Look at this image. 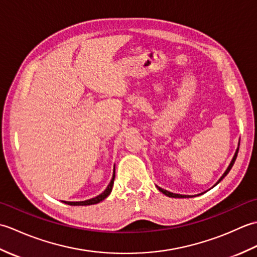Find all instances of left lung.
<instances>
[{
  "label": "left lung",
  "instance_id": "left-lung-1",
  "mask_svg": "<svg viewBox=\"0 0 257 257\" xmlns=\"http://www.w3.org/2000/svg\"><path fill=\"white\" fill-rule=\"evenodd\" d=\"M238 147H239V144H238V146H237V149H236V151H235V154H234V156H233V159H232V161H231V163L230 165H228V167H227V169L225 170V172L222 174V177L219 179V181H217L214 185H213V187H215L216 184H219L223 179H224L226 176H227V173L230 172V170L232 169V167H233V165H234V162H235V160H236V157H237V154H238ZM212 187V188H213ZM157 188H158V190L160 191V192H162L163 194L165 195H167V196H169V198H191V196L192 195H182V194H177V193H172V192H170V191H167V190H165V189H162V188H160V187H158L157 185ZM206 192V191H205ZM200 194H203V193H200ZM200 194H198V195H200Z\"/></svg>",
  "mask_w": 257,
  "mask_h": 257
}]
</instances>
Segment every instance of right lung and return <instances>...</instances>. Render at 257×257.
<instances>
[{"label":"right lung","mask_w":257,"mask_h":257,"mask_svg":"<svg viewBox=\"0 0 257 257\" xmlns=\"http://www.w3.org/2000/svg\"><path fill=\"white\" fill-rule=\"evenodd\" d=\"M113 181H114V167H113V173H112V178L110 180V182L107 185V188L105 189L102 193H100L99 195L95 196V198L89 199V200H85V201H78V202H70V201H63L64 203H66L68 205H91V204H97L99 203L100 201L105 200L107 196L110 194L111 190H112V185H113Z\"/></svg>","instance_id":"1"}]
</instances>
